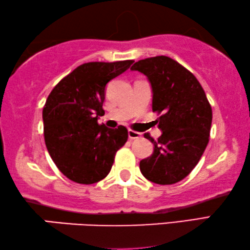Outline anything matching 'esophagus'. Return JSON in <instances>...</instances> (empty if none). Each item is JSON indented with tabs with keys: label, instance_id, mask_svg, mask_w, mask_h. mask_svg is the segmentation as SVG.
<instances>
[{
	"label": "esophagus",
	"instance_id": "1",
	"mask_svg": "<svg viewBox=\"0 0 250 250\" xmlns=\"http://www.w3.org/2000/svg\"><path fill=\"white\" fill-rule=\"evenodd\" d=\"M128 137H129V140H136V138L142 137V134L138 133V132H135V130H133V129H129L128 130Z\"/></svg>",
	"mask_w": 250,
	"mask_h": 250
}]
</instances>
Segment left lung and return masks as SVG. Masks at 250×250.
<instances>
[{
  "label": "left lung",
  "instance_id": "1",
  "mask_svg": "<svg viewBox=\"0 0 250 250\" xmlns=\"http://www.w3.org/2000/svg\"><path fill=\"white\" fill-rule=\"evenodd\" d=\"M132 71L147 76L153 91V112L162 135L155 141L154 152L142 159L144 177L158 185L181 182L197 165L209 141L212 112L197 79L168 56H155L135 63Z\"/></svg>",
  "mask_w": 250,
  "mask_h": 250
}]
</instances>
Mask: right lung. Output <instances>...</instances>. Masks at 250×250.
I'll return each mask as SVG.
<instances>
[{"instance_id":"1","label":"right lung","mask_w":250,"mask_h":250,"mask_svg":"<svg viewBox=\"0 0 250 250\" xmlns=\"http://www.w3.org/2000/svg\"><path fill=\"white\" fill-rule=\"evenodd\" d=\"M133 62L84 63L48 95L43 107L45 145L57 168L71 181L91 185L104 179L116 152L127 142L125 126L108 128L97 118L105 114L106 84Z\"/></svg>"}]
</instances>
